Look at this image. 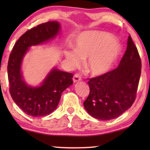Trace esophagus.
<instances>
[{"mask_svg":"<svg viewBox=\"0 0 150 150\" xmlns=\"http://www.w3.org/2000/svg\"><path fill=\"white\" fill-rule=\"evenodd\" d=\"M81 81V76L79 74H75L73 76V81L74 83H76L78 81Z\"/></svg>","mask_w":150,"mask_h":150,"instance_id":"esophagus-1","label":"esophagus"}]
</instances>
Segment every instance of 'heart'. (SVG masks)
<instances>
[{"mask_svg":"<svg viewBox=\"0 0 150 150\" xmlns=\"http://www.w3.org/2000/svg\"><path fill=\"white\" fill-rule=\"evenodd\" d=\"M122 50L120 42L108 33L89 31L82 33L76 41L75 50L67 52L66 57L74 66L88 59L87 70L99 76L109 70Z\"/></svg>","mask_w":150,"mask_h":150,"instance_id":"b5f03b06","label":"heart"}]
</instances>
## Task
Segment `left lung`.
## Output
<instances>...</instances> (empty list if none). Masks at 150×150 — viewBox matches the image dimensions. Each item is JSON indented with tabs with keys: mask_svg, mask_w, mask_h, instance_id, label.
Masks as SVG:
<instances>
[{
	"mask_svg": "<svg viewBox=\"0 0 150 150\" xmlns=\"http://www.w3.org/2000/svg\"><path fill=\"white\" fill-rule=\"evenodd\" d=\"M141 72L140 56L129 35L118 67L89 79L90 92L83 103L88 113L100 120H112L124 113L136 99Z\"/></svg>",
	"mask_w": 150,
	"mask_h": 150,
	"instance_id": "obj_1",
	"label": "left lung"
}]
</instances>
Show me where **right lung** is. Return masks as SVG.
Wrapping results in <instances>:
<instances>
[{
  "instance_id": "obj_1",
  "label": "right lung",
  "mask_w": 150,
  "mask_h": 150,
  "mask_svg": "<svg viewBox=\"0 0 150 150\" xmlns=\"http://www.w3.org/2000/svg\"><path fill=\"white\" fill-rule=\"evenodd\" d=\"M60 24L52 21L39 24L18 39L9 55L7 65L9 92L15 103L28 115L46 116L56 109L61 93L73 84V74L54 68L38 87L26 85L22 79L21 64L28 48L54 38Z\"/></svg>"
}]
</instances>
